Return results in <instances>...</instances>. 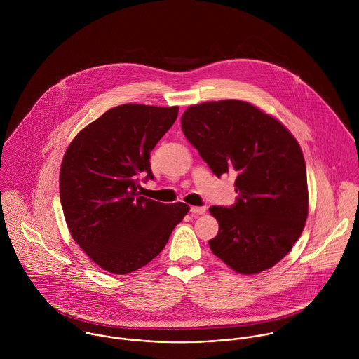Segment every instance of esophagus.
Listing matches in <instances>:
<instances>
[{
    "instance_id": "obj_1",
    "label": "esophagus",
    "mask_w": 359,
    "mask_h": 359,
    "mask_svg": "<svg viewBox=\"0 0 359 359\" xmlns=\"http://www.w3.org/2000/svg\"><path fill=\"white\" fill-rule=\"evenodd\" d=\"M191 212L195 215H202L205 212V207H199V205H192L191 207Z\"/></svg>"
}]
</instances>
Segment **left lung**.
Segmentation results:
<instances>
[{"instance_id":"obj_1","label":"left lung","mask_w":359,"mask_h":359,"mask_svg":"<svg viewBox=\"0 0 359 359\" xmlns=\"http://www.w3.org/2000/svg\"><path fill=\"white\" fill-rule=\"evenodd\" d=\"M181 127L217 177L236 175L238 202L208 208L219 225L211 252L242 275L272 268L307 219V168L297 140L278 118L238 100L192 104Z\"/></svg>"}]
</instances>
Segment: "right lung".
Returning a JSON list of instances; mask_svg holds the SVG:
<instances>
[{"instance_id":"add662e5","label":"right lung","mask_w":359,"mask_h":359,"mask_svg":"<svg viewBox=\"0 0 359 359\" xmlns=\"http://www.w3.org/2000/svg\"><path fill=\"white\" fill-rule=\"evenodd\" d=\"M178 106L126 103L84 127L63 154L59 194L74 242L100 268L126 275L164 249L189 205L140 195L154 178L151 152L178 116Z\"/></svg>"}]
</instances>
